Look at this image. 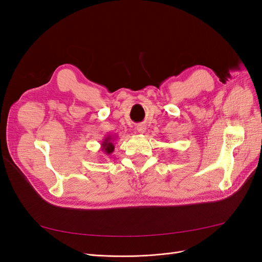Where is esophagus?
Segmentation results:
<instances>
[{
  "label": "esophagus",
  "mask_w": 262,
  "mask_h": 262,
  "mask_svg": "<svg viewBox=\"0 0 262 262\" xmlns=\"http://www.w3.org/2000/svg\"><path fill=\"white\" fill-rule=\"evenodd\" d=\"M145 131H146V128H145L144 125H139L138 126V132L139 133H144Z\"/></svg>",
  "instance_id": "34e87169"
}]
</instances>
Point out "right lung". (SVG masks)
<instances>
[{"label": "right lung", "mask_w": 262, "mask_h": 262, "mask_svg": "<svg viewBox=\"0 0 262 262\" xmlns=\"http://www.w3.org/2000/svg\"><path fill=\"white\" fill-rule=\"evenodd\" d=\"M114 140H116V138H114L112 136H107L104 138V140H102L100 143V150L102 153L110 155L114 152V149H115Z\"/></svg>", "instance_id": "right-lung-1"}]
</instances>
